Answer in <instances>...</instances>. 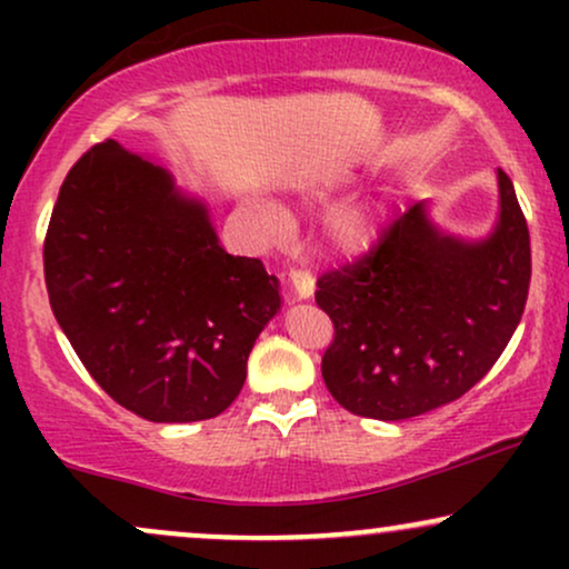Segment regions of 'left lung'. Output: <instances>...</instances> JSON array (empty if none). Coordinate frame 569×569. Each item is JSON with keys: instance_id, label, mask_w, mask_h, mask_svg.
<instances>
[{"instance_id": "8db88e82", "label": "left lung", "mask_w": 569, "mask_h": 569, "mask_svg": "<svg viewBox=\"0 0 569 569\" xmlns=\"http://www.w3.org/2000/svg\"><path fill=\"white\" fill-rule=\"evenodd\" d=\"M44 283L90 377L149 422L221 415L280 312L278 278L227 253L208 202L114 139L84 152L61 184Z\"/></svg>"}]
</instances>
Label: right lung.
I'll use <instances>...</instances> for the list:
<instances>
[{
  "label": "right lung",
  "instance_id": "add662e5",
  "mask_svg": "<svg viewBox=\"0 0 569 569\" xmlns=\"http://www.w3.org/2000/svg\"><path fill=\"white\" fill-rule=\"evenodd\" d=\"M530 232L508 179L485 238L443 230L411 206L361 262L318 280L335 323L321 371L345 409L398 422L455 401L492 369L521 321Z\"/></svg>",
  "mask_w": 569,
  "mask_h": 569
}]
</instances>
